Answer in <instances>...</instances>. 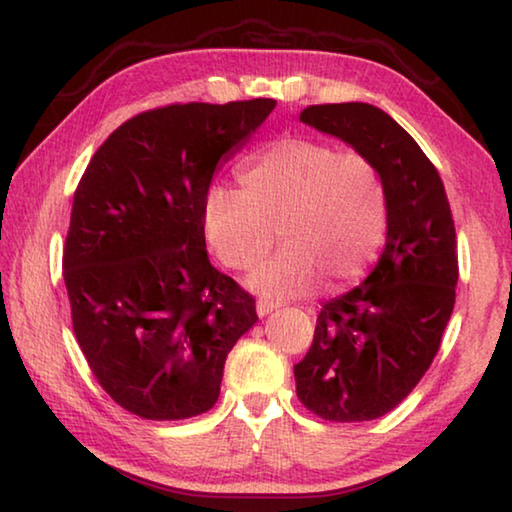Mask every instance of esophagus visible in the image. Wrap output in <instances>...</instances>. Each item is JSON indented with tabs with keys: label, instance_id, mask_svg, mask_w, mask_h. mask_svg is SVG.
Here are the masks:
<instances>
[{
	"label": "esophagus",
	"instance_id": "34e87169",
	"mask_svg": "<svg viewBox=\"0 0 512 512\" xmlns=\"http://www.w3.org/2000/svg\"><path fill=\"white\" fill-rule=\"evenodd\" d=\"M274 308H279V304H276V301H270V299H258V304H256V311H258V315H267V313H272Z\"/></svg>",
	"mask_w": 512,
	"mask_h": 512
}]
</instances>
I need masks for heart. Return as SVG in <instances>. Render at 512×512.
Instances as JSON below:
<instances>
[{"instance_id":"1","label":"heart","mask_w":512,"mask_h":512,"mask_svg":"<svg viewBox=\"0 0 512 512\" xmlns=\"http://www.w3.org/2000/svg\"><path fill=\"white\" fill-rule=\"evenodd\" d=\"M240 190L215 183L201 204V231L217 261L249 270L267 297H301L324 281L358 279L388 229V197L372 161L313 138H281L238 165Z\"/></svg>"}]
</instances>
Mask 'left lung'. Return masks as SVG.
I'll list each match as a JSON object with an SVG mask.
<instances>
[{"label":"left lung","mask_w":512,"mask_h":512,"mask_svg":"<svg viewBox=\"0 0 512 512\" xmlns=\"http://www.w3.org/2000/svg\"><path fill=\"white\" fill-rule=\"evenodd\" d=\"M299 120L372 161L388 197V238L372 274L322 306L295 365L297 397L322 420H376L410 395L440 349L458 283L454 217L435 165L381 108L320 104Z\"/></svg>","instance_id":"left-lung-1"}]
</instances>
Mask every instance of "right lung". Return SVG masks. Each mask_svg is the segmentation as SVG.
I'll list each match as a JSON object with an SVG mask.
<instances>
[{
  "mask_svg": "<svg viewBox=\"0 0 512 512\" xmlns=\"http://www.w3.org/2000/svg\"><path fill=\"white\" fill-rule=\"evenodd\" d=\"M274 99L172 104L106 138L74 192L63 249L72 329L99 385L142 420H186L220 397L256 301L208 261L201 204L220 158Z\"/></svg>",
  "mask_w": 512,
  "mask_h": 512,
  "instance_id": "obj_1",
  "label": "right lung"
}]
</instances>
